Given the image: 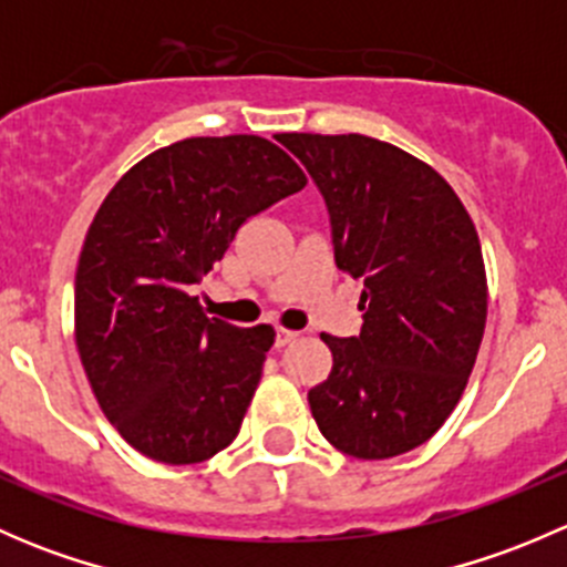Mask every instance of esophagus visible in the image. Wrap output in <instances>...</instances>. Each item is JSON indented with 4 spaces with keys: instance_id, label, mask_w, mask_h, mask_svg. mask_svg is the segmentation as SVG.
Returning <instances> with one entry per match:
<instances>
[{
    "instance_id": "1",
    "label": "esophagus",
    "mask_w": 567,
    "mask_h": 567,
    "mask_svg": "<svg viewBox=\"0 0 567 567\" xmlns=\"http://www.w3.org/2000/svg\"><path fill=\"white\" fill-rule=\"evenodd\" d=\"M296 337H299V331H293V329H282V326H279L277 334H274V346H277V348H285V346H288V342H293Z\"/></svg>"
}]
</instances>
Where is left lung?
I'll return each mask as SVG.
<instances>
[{
    "label": "left lung",
    "mask_w": 567,
    "mask_h": 567,
    "mask_svg": "<svg viewBox=\"0 0 567 567\" xmlns=\"http://www.w3.org/2000/svg\"><path fill=\"white\" fill-rule=\"evenodd\" d=\"M329 210L337 268L362 279L357 337L320 334L331 373L312 386L318 431L384 461L425 444L466 390L488 312L483 249L450 183L362 134L277 136Z\"/></svg>",
    "instance_id": "1"
}]
</instances>
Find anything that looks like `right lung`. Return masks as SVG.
<instances>
[{
  "instance_id": "right-lung-1",
  "label": "right lung",
  "mask_w": 567,
  "mask_h": 567,
  "mask_svg": "<svg viewBox=\"0 0 567 567\" xmlns=\"http://www.w3.org/2000/svg\"><path fill=\"white\" fill-rule=\"evenodd\" d=\"M307 177L274 142L192 136L114 183L76 268V346L120 436L162 463H199L241 431L271 326L208 318L192 296L249 216Z\"/></svg>"
}]
</instances>
